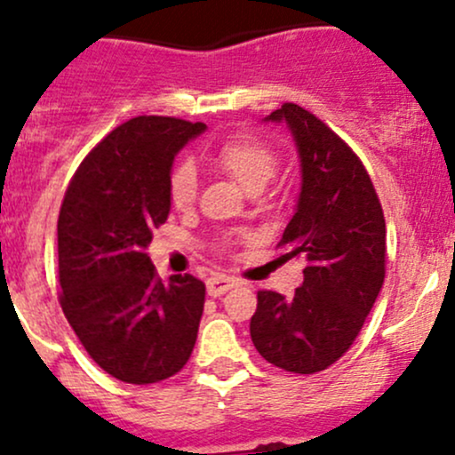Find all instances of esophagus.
Listing matches in <instances>:
<instances>
[{"instance_id":"obj_1","label":"esophagus","mask_w":455,"mask_h":455,"mask_svg":"<svg viewBox=\"0 0 455 455\" xmlns=\"http://www.w3.org/2000/svg\"><path fill=\"white\" fill-rule=\"evenodd\" d=\"M237 284L235 278L231 276H224V274H216V276H212L207 281V293L212 298H218L222 296V293H227L228 289H233Z\"/></svg>"}]
</instances>
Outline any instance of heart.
I'll return each mask as SVG.
<instances>
[{"mask_svg": "<svg viewBox=\"0 0 455 455\" xmlns=\"http://www.w3.org/2000/svg\"><path fill=\"white\" fill-rule=\"evenodd\" d=\"M213 164L227 172L239 188L252 189L266 188L269 179L276 172V155L263 140L254 136H235L220 144L213 155ZM198 189L196 171L189 162H181L171 174L168 194L177 209H186L194 203Z\"/></svg>", "mask_w": 455, "mask_h": 455, "instance_id": "1", "label": "heart"}]
</instances>
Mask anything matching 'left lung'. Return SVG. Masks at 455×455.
Returning a JSON list of instances; mask_svg holds the SVG:
<instances>
[{"label":"left lung","instance_id":"obj_1","mask_svg":"<svg viewBox=\"0 0 455 455\" xmlns=\"http://www.w3.org/2000/svg\"><path fill=\"white\" fill-rule=\"evenodd\" d=\"M284 123L300 159L296 212L278 246L302 259L291 298L257 293L251 337L272 365L315 373L347 352L384 283L387 227L371 179L356 153L315 114L284 103L266 116Z\"/></svg>","mask_w":455,"mask_h":455}]
</instances>
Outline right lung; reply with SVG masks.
I'll use <instances>...</instances> for the list:
<instances>
[{"mask_svg": "<svg viewBox=\"0 0 455 455\" xmlns=\"http://www.w3.org/2000/svg\"><path fill=\"white\" fill-rule=\"evenodd\" d=\"M204 129L171 116L123 123L84 159L60 209V304L90 358L121 382L166 380L196 343L203 281L164 284L147 248L171 213L174 157Z\"/></svg>", "mask_w": 455, "mask_h": 455, "instance_id": "1", "label": "right lung"}]
</instances>
